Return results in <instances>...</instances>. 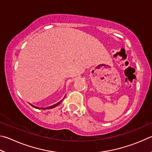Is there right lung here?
<instances>
[{
  "mask_svg": "<svg viewBox=\"0 0 152 152\" xmlns=\"http://www.w3.org/2000/svg\"><path fill=\"white\" fill-rule=\"evenodd\" d=\"M61 102H58L57 103H56V104H55V105H51V106H49V107H45V108H42V110H47V109H52V108H54V107H57V106L58 105H59L60 103H61ZM32 106H33V107H34V108H36V109H39V107H36V106H34V105H31ZM41 109V108H40Z\"/></svg>",
  "mask_w": 152,
  "mask_h": 152,
  "instance_id": "obj_1",
  "label": "right lung"
}]
</instances>
